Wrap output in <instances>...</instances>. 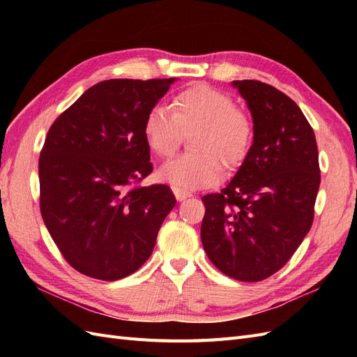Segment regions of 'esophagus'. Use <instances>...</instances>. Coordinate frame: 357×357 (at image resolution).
<instances>
[{
    "mask_svg": "<svg viewBox=\"0 0 357 357\" xmlns=\"http://www.w3.org/2000/svg\"><path fill=\"white\" fill-rule=\"evenodd\" d=\"M172 192H174V195H176L177 201H183V199H186V198H190V197H192V193H190L189 190L181 189V188H178V186H172Z\"/></svg>",
    "mask_w": 357,
    "mask_h": 357,
    "instance_id": "1",
    "label": "esophagus"
}]
</instances>
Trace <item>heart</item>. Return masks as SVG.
Masks as SVG:
<instances>
[{"label":"heart","mask_w":357,"mask_h":357,"mask_svg":"<svg viewBox=\"0 0 357 357\" xmlns=\"http://www.w3.org/2000/svg\"><path fill=\"white\" fill-rule=\"evenodd\" d=\"M190 153L180 155L159 169V177L178 188L213 186L222 178L223 166L235 169L250 152L255 137L252 119L228 93L197 84L181 91L172 101L149 109L143 134L158 158L176 153L181 134H190Z\"/></svg>","instance_id":"b5f03b06"}]
</instances>
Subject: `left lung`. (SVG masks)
<instances>
[{"label": "left lung", "mask_w": 357, "mask_h": 357, "mask_svg": "<svg viewBox=\"0 0 357 357\" xmlns=\"http://www.w3.org/2000/svg\"><path fill=\"white\" fill-rule=\"evenodd\" d=\"M255 123L231 183L202 197L201 241L213 265L240 282L280 271L308 234L320 186L314 131L296 102L259 80H235Z\"/></svg>", "instance_id": "8db88e82"}]
</instances>
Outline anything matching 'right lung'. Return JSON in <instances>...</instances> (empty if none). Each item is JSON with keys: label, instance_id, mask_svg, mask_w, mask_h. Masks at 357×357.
Segmentation results:
<instances>
[{"label": "right lung", "instance_id": "obj_1", "mask_svg": "<svg viewBox=\"0 0 357 357\" xmlns=\"http://www.w3.org/2000/svg\"><path fill=\"white\" fill-rule=\"evenodd\" d=\"M174 80L96 83L50 126L38 159L40 211L75 271L113 282L152 255L176 197L167 185L139 186L153 171L143 122Z\"/></svg>", "mask_w": 357, "mask_h": 357}]
</instances>
